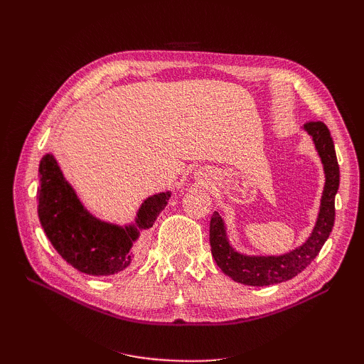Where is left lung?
<instances>
[{
    "mask_svg": "<svg viewBox=\"0 0 364 364\" xmlns=\"http://www.w3.org/2000/svg\"><path fill=\"white\" fill-rule=\"evenodd\" d=\"M304 129L311 135L318 156L322 158L326 182L317 223L313 229L311 237L301 247L281 257L241 255V253L235 252L229 246L223 220L220 214L214 213L211 217V223H209V243H211L213 257L222 272L240 284L262 287V285H272L294 278L297 273H301L310 266L311 261L318 255L329 234H331L336 220L334 200L340 183V171L334 142L326 124L322 123V121H308Z\"/></svg>",
    "mask_w": 364,
    "mask_h": 364,
    "instance_id": "1",
    "label": "left lung"
}]
</instances>
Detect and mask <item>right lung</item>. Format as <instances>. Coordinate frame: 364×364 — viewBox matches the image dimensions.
Here are the masks:
<instances>
[{
    "label": "right lung",
    "instance_id": "add662e5",
    "mask_svg": "<svg viewBox=\"0 0 364 364\" xmlns=\"http://www.w3.org/2000/svg\"><path fill=\"white\" fill-rule=\"evenodd\" d=\"M39 183L38 214L53 247L74 269L94 277H109L130 266L132 246L141 230L153 226L170 197V193L149 197L139 208L136 225L119 228L86 211L51 155L39 164Z\"/></svg>",
    "mask_w": 364,
    "mask_h": 364
}]
</instances>
